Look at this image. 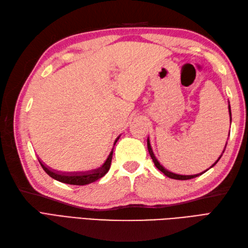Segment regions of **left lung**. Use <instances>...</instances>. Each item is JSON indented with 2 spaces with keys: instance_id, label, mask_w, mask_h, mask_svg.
Masks as SVG:
<instances>
[{
  "instance_id": "8db88e82",
  "label": "left lung",
  "mask_w": 248,
  "mask_h": 248,
  "mask_svg": "<svg viewBox=\"0 0 248 248\" xmlns=\"http://www.w3.org/2000/svg\"><path fill=\"white\" fill-rule=\"evenodd\" d=\"M229 114H230V116H231V110H230V105H229ZM231 119V118H230ZM147 146H148V151H149V155H150V156H151V159H152V161H154V163H155V165L156 166V168L159 170H161L163 173H164L165 176H167L168 178H171V179H176V180H188V179H193V178H196V177H198V176H200V175H202L203 172H205V170L203 171V172H200V173H198V175H191V176H183V175H177V173H173V172H171V171H168L167 170H165L164 167H163L160 163H159V161L156 160V157L155 156V155H154V151H152V149H151V146H150V141H149V139L147 140ZM222 156V155H220ZM220 156L218 157V160L220 159ZM218 160L214 163V164L211 166V167H213L215 164H217V163L218 162Z\"/></svg>"
}]
</instances>
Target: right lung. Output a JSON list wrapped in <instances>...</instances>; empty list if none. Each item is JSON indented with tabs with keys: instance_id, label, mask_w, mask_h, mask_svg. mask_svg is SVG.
Returning <instances> with one entry per match:
<instances>
[{
	"instance_id": "obj_1",
	"label": "right lung",
	"mask_w": 248,
	"mask_h": 248,
	"mask_svg": "<svg viewBox=\"0 0 248 248\" xmlns=\"http://www.w3.org/2000/svg\"><path fill=\"white\" fill-rule=\"evenodd\" d=\"M119 139V136L116 139L114 145L117 143V140ZM112 157H113V150L110 151V154L108 157L105 161L104 164L99 167L98 170H93L91 171H86V172H59L56 170H52L50 168L44 165L43 163H40L41 167L44 168V170L48 173V175L55 179V180L62 182V183H67V184H73V186H85V184H89L92 182H94L99 180L100 178H102L105 173H107L110 167V163H112Z\"/></svg>"
}]
</instances>
